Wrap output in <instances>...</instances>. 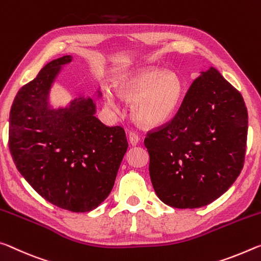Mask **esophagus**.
I'll return each instance as SVG.
<instances>
[{
    "instance_id": "esophagus-1",
    "label": "esophagus",
    "mask_w": 261,
    "mask_h": 261,
    "mask_svg": "<svg viewBox=\"0 0 261 261\" xmlns=\"http://www.w3.org/2000/svg\"><path fill=\"white\" fill-rule=\"evenodd\" d=\"M128 140H129L130 144L136 146V144L140 142V136L138 133H135V132H129V134H128Z\"/></svg>"
}]
</instances>
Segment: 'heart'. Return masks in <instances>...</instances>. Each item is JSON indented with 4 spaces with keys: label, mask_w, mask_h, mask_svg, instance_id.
Instances as JSON below:
<instances>
[{
    "label": "heart",
    "mask_w": 261,
    "mask_h": 261,
    "mask_svg": "<svg viewBox=\"0 0 261 261\" xmlns=\"http://www.w3.org/2000/svg\"><path fill=\"white\" fill-rule=\"evenodd\" d=\"M120 96L132 102L133 117L142 125L159 126L174 113L181 98L182 87L176 72L143 68L118 80ZM110 105H115L112 92H106Z\"/></svg>",
    "instance_id": "heart-1"
}]
</instances>
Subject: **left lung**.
Wrapping results in <instances>:
<instances>
[{
  "label": "left lung",
  "instance_id": "8db88e82",
  "mask_svg": "<svg viewBox=\"0 0 261 261\" xmlns=\"http://www.w3.org/2000/svg\"><path fill=\"white\" fill-rule=\"evenodd\" d=\"M246 140L247 110L241 92L214 67L202 71L174 117L144 139L157 196L181 209L213 202L241 173Z\"/></svg>",
  "mask_w": 261,
  "mask_h": 261
}]
</instances>
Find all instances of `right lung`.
I'll return each instance as SVG.
<instances>
[{
	"label": "right lung",
	"mask_w": 261,
	"mask_h": 261,
	"mask_svg": "<svg viewBox=\"0 0 261 261\" xmlns=\"http://www.w3.org/2000/svg\"><path fill=\"white\" fill-rule=\"evenodd\" d=\"M70 55L53 60L19 89L9 118V149L17 169L47 201L85 213L112 191L127 150L121 126L109 127L95 117L91 98L52 110L48 91Z\"/></svg>",
	"instance_id": "right-lung-1"
}]
</instances>
